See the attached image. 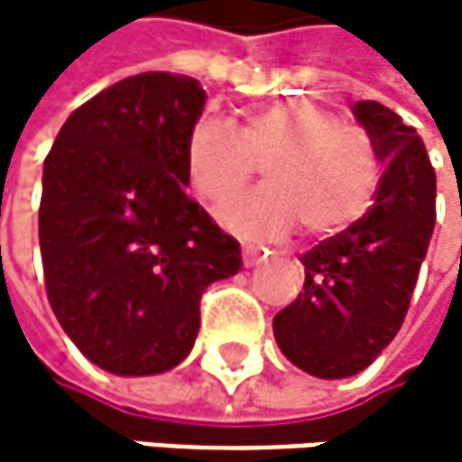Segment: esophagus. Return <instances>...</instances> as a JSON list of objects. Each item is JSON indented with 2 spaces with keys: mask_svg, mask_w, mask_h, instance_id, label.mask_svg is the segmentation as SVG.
Segmentation results:
<instances>
[{
  "mask_svg": "<svg viewBox=\"0 0 462 462\" xmlns=\"http://www.w3.org/2000/svg\"><path fill=\"white\" fill-rule=\"evenodd\" d=\"M263 257H265V252H263L260 246H252V244L244 246V263H246V265H257Z\"/></svg>",
  "mask_w": 462,
  "mask_h": 462,
  "instance_id": "obj_1",
  "label": "esophagus"
}]
</instances>
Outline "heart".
Here are the masks:
<instances>
[{
	"instance_id": "1",
	"label": "heart",
	"mask_w": 462,
	"mask_h": 462,
	"mask_svg": "<svg viewBox=\"0 0 462 462\" xmlns=\"http://www.w3.org/2000/svg\"><path fill=\"white\" fill-rule=\"evenodd\" d=\"M263 185L229 202L226 229L280 241L301 221L310 236L355 224L374 199L377 161L368 138L316 102H269L241 116L238 130L216 116L193 121L185 141L188 185L208 205H224L263 163Z\"/></svg>"
}]
</instances>
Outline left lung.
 Instances as JSON below:
<instances>
[{
    "instance_id": "1",
    "label": "left lung",
    "mask_w": 462,
    "mask_h": 462,
    "mask_svg": "<svg viewBox=\"0 0 462 462\" xmlns=\"http://www.w3.org/2000/svg\"><path fill=\"white\" fill-rule=\"evenodd\" d=\"M352 113L383 166L377 199L301 254L305 291L274 316L282 355L321 380L357 374L393 341L435 226V171L419 133L371 99Z\"/></svg>"
}]
</instances>
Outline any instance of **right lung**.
I'll list each match as a JSON object with an SVG mask.
<instances>
[{
	"mask_svg": "<svg viewBox=\"0 0 462 462\" xmlns=\"http://www.w3.org/2000/svg\"><path fill=\"white\" fill-rule=\"evenodd\" d=\"M205 99L185 74L127 77L79 105L46 154L49 305L77 349L118 377L180 365L205 288L244 265L241 244L185 193V141Z\"/></svg>",
	"mask_w": 462,
	"mask_h": 462,
	"instance_id": "obj_1",
	"label": "right lung"
}]
</instances>
